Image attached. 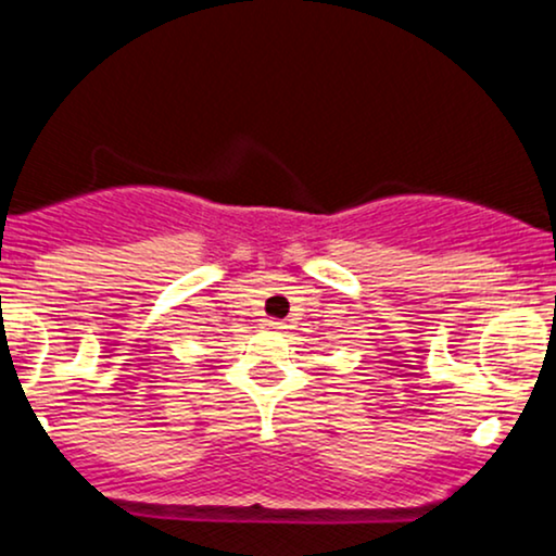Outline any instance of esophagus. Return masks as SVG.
Returning <instances> with one entry per match:
<instances>
[{
  "instance_id": "esophagus-1",
  "label": "esophagus",
  "mask_w": 556,
  "mask_h": 556,
  "mask_svg": "<svg viewBox=\"0 0 556 556\" xmlns=\"http://www.w3.org/2000/svg\"><path fill=\"white\" fill-rule=\"evenodd\" d=\"M266 329H274V331H279V329H285V324L282 321H274V318H266V324H264Z\"/></svg>"
}]
</instances>
